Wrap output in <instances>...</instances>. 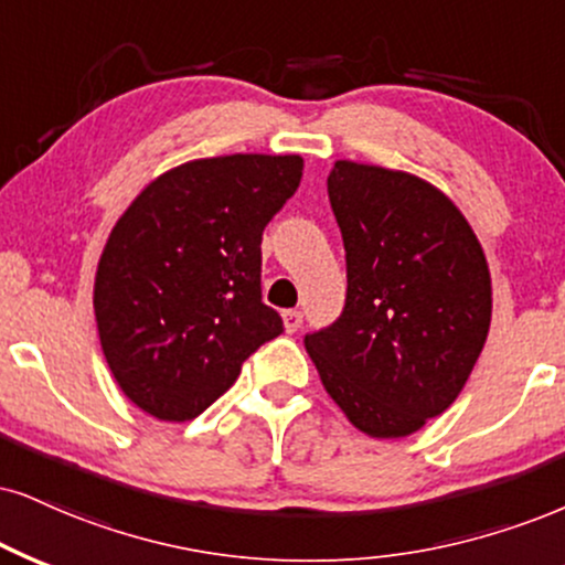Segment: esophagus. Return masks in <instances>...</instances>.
<instances>
[{
  "label": "esophagus",
  "mask_w": 565,
  "mask_h": 565,
  "mask_svg": "<svg viewBox=\"0 0 565 565\" xmlns=\"http://www.w3.org/2000/svg\"><path fill=\"white\" fill-rule=\"evenodd\" d=\"M282 324H285V332H298V330H301V324H303V315H301V311H296V309L282 311Z\"/></svg>",
  "instance_id": "obj_1"
}]
</instances>
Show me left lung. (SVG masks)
<instances>
[{"instance_id":"obj_1","label":"left lung","mask_w":565,"mask_h":565,"mask_svg":"<svg viewBox=\"0 0 565 565\" xmlns=\"http://www.w3.org/2000/svg\"><path fill=\"white\" fill-rule=\"evenodd\" d=\"M343 233L340 319L306 335L319 380L353 427L408 437L458 398L492 319L482 243L440 188L338 159L327 178Z\"/></svg>"}]
</instances>
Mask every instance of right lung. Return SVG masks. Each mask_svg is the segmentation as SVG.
Segmentation results:
<instances>
[{"label":"right lung","mask_w":565,"mask_h":565,"mask_svg":"<svg viewBox=\"0 0 565 565\" xmlns=\"http://www.w3.org/2000/svg\"><path fill=\"white\" fill-rule=\"evenodd\" d=\"M301 175L298 154L193 159L151 180L115 222L94 315L109 372L149 416H199L282 332L262 303V233Z\"/></svg>","instance_id":"1"}]
</instances>
